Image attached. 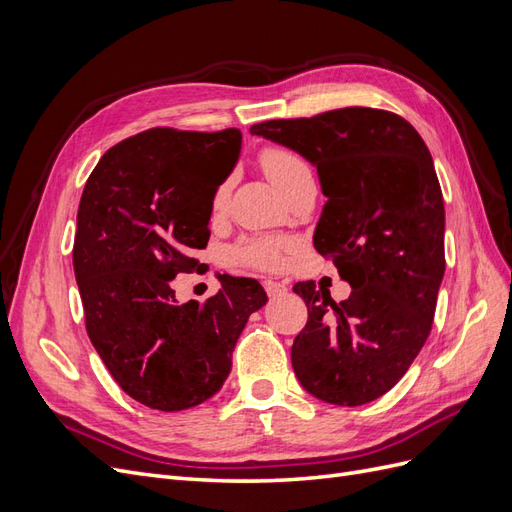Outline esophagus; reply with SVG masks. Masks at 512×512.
Here are the masks:
<instances>
[{
	"mask_svg": "<svg viewBox=\"0 0 512 512\" xmlns=\"http://www.w3.org/2000/svg\"><path fill=\"white\" fill-rule=\"evenodd\" d=\"M265 290H267V294L271 299H275V297H280V294H284L286 292V286L284 284H280V282H265Z\"/></svg>",
	"mask_w": 512,
	"mask_h": 512,
	"instance_id": "obj_1",
	"label": "esophagus"
}]
</instances>
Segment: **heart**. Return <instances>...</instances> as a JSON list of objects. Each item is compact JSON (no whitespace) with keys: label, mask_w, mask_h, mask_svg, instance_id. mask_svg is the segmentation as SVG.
<instances>
[{"label":"heart","mask_w":512,"mask_h":512,"mask_svg":"<svg viewBox=\"0 0 512 512\" xmlns=\"http://www.w3.org/2000/svg\"><path fill=\"white\" fill-rule=\"evenodd\" d=\"M260 164L265 168L267 177L280 188L284 194L288 192L290 185L297 181L299 177L312 173L305 160L297 153L284 149V147H269L262 151ZM226 185L215 192L213 196V209L218 211L226 203ZM284 252H286V243L284 241H273V239H254V241H245L239 247H235V260L243 267H254V269H277L282 267L284 262Z\"/></svg>","instance_id":"heart-1"}]
</instances>
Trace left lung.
I'll return each mask as SVG.
<instances>
[{"label": "left lung", "instance_id": "1", "mask_svg": "<svg viewBox=\"0 0 512 512\" xmlns=\"http://www.w3.org/2000/svg\"><path fill=\"white\" fill-rule=\"evenodd\" d=\"M250 132L318 168L329 200L314 247L352 286L335 303L314 282L294 284L307 305L294 374L327 404H369L406 374L436 314L444 203L431 153L404 117L365 106L262 121Z\"/></svg>", "mask_w": 512, "mask_h": 512}]
</instances>
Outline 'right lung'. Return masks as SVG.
Segmentation results:
<instances>
[{
	"instance_id": "right-lung-1",
	"label": "right lung",
	"mask_w": 512,
	"mask_h": 512,
	"mask_svg": "<svg viewBox=\"0 0 512 512\" xmlns=\"http://www.w3.org/2000/svg\"><path fill=\"white\" fill-rule=\"evenodd\" d=\"M241 151V132L151 128L108 149L85 183L74 275L85 327L115 382L138 404L179 412L222 389L232 350L267 292L222 275L205 303L175 299L170 280L198 267L218 185Z\"/></svg>"
}]
</instances>
